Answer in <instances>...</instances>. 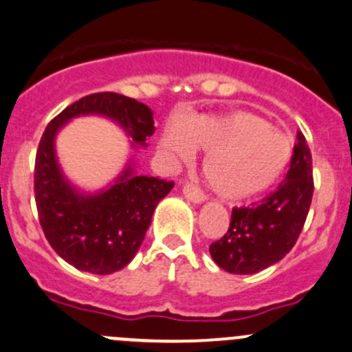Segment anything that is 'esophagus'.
I'll return each mask as SVG.
<instances>
[{
    "label": "esophagus",
    "mask_w": 352,
    "mask_h": 352,
    "mask_svg": "<svg viewBox=\"0 0 352 352\" xmlns=\"http://www.w3.org/2000/svg\"><path fill=\"white\" fill-rule=\"evenodd\" d=\"M182 192H184V196H186L189 201H192V203H204V201H206V194H204L203 190H201L199 187L192 182L184 184Z\"/></svg>",
    "instance_id": "esophagus-1"
}]
</instances>
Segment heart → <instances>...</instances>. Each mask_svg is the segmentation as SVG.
I'll return each mask as SVG.
<instances>
[{
    "label": "heart",
    "instance_id": "obj_1",
    "mask_svg": "<svg viewBox=\"0 0 352 352\" xmlns=\"http://www.w3.org/2000/svg\"><path fill=\"white\" fill-rule=\"evenodd\" d=\"M162 148L179 160L194 149L208 153L203 172L221 197L248 199L270 189L287 170L292 141L265 118L249 111L190 118L184 127L168 125Z\"/></svg>",
    "mask_w": 352,
    "mask_h": 352
}]
</instances>
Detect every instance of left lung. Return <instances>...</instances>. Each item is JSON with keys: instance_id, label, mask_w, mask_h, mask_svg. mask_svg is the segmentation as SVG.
<instances>
[{"instance_id": "8db88e82", "label": "left lung", "mask_w": 352, "mask_h": 352, "mask_svg": "<svg viewBox=\"0 0 352 352\" xmlns=\"http://www.w3.org/2000/svg\"><path fill=\"white\" fill-rule=\"evenodd\" d=\"M313 190L311 151L298 132L284 182L259 204L232 210L227 234L210 245L213 261L237 275L258 274L280 261L305 227Z\"/></svg>"}]
</instances>
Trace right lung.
Returning <instances> with one entry per match:
<instances>
[{
  "mask_svg": "<svg viewBox=\"0 0 352 352\" xmlns=\"http://www.w3.org/2000/svg\"><path fill=\"white\" fill-rule=\"evenodd\" d=\"M98 113L118 122L138 144L155 132L153 111L146 104L117 93L80 98L47 124L34 166V194L44 235L58 256L72 267L110 275L127 267L144 241L156 204L173 182L138 175L129 166L110 189L84 196L61 175L54 155V135L65 122Z\"/></svg>",
  "mask_w": 352,
  "mask_h": 352,
  "instance_id": "right-lung-1",
  "label": "right lung"
}]
</instances>
